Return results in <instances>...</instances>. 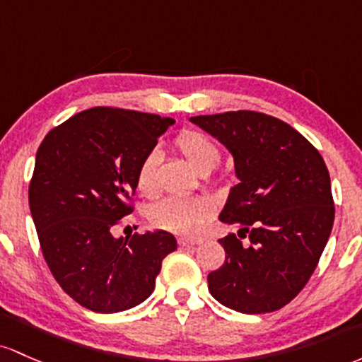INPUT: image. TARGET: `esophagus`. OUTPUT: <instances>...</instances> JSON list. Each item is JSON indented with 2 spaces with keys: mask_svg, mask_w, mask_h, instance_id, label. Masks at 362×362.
<instances>
[{
  "mask_svg": "<svg viewBox=\"0 0 362 362\" xmlns=\"http://www.w3.org/2000/svg\"><path fill=\"white\" fill-rule=\"evenodd\" d=\"M177 245L182 246V247H188V246H198V245H202V239L180 238V239H177Z\"/></svg>",
  "mask_w": 362,
  "mask_h": 362,
  "instance_id": "1",
  "label": "esophagus"
}]
</instances>
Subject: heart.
<instances>
[{"instance_id": "obj_1", "label": "heart", "mask_w": 362, "mask_h": 362, "mask_svg": "<svg viewBox=\"0 0 362 362\" xmlns=\"http://www.w3.org/2000/svg\"><path fill=\"white\" fill-rule=\"evenodd\" d=\"M174 147L200 174L210 173L218 162V147L197 129H182L174 140ZM160 164V153L150 150L136 169V188L145 197H153L159 189L157 186V169ZM212 214V206L202 198H164L150 206L148 218L152 226L169 230L174 234H197L203 222Z\"/></svg>"}]
</instances>
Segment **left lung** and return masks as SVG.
<instances>
[{
  "label": "left lung",
  "mask_w": 362,
  "mask_h": 362,
  "mask_svg": "<svg viewBox=\"0 0 362 362\" xmlns=\"http://www.w3.org/2000/svg\"><path fill=\"white\" fill-rule=\"evenodd\" d=\"M233 153L239 182L218 218L238 235L218 239L226 262L209 274V291L230 310L259 315L291 303L318 265L335 206L323 157L277 117L230 111L189 117ZM248 234L243 245L239 237Z\"/></svg>",
  "instance_id": "obj_1"
}]
</instances>
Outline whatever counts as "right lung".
Masks as SVG:
<instances>
[{
	"label": "right lung",
	"instance_id": "right-lung-1",
	"mask_svg": "<svg viewBox=\"0 0 362 362\" xmlns=\"http://www.w3.org/2000/svg\"><path fill=\"white\" fill-rule=\"evenodd\" d=\"M170 117L92 107L52 128L35 156L28 205L44 259L61 289L95 313L129 310L156 289L177 247L165 230L115 238L133 212L136 169Z\"/></svg>",
	"mask_w": 362,
	"mask_h": 362
}]
</instances>
